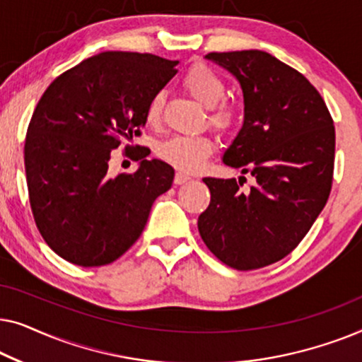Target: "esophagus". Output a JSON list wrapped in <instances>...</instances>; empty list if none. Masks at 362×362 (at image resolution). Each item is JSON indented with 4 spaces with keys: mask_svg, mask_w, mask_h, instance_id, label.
Here are the masks:
<instances>
[{
    "mask_svg": "<svg viewBox=\"0 0 362 362\" xmlns=\"http://www.w3.org/2000/svg\"><path fill=\"white\" fill-rule=\"evenodd\" d=\"M189 180H191V176L186 175V173L177 171L176 175H175V182H176V185H182V182H187Z\"/></svg>",
    "mask_w": 362,
    "mask_h": 362,
    "instance_id": "obj_1",
    "label": "esophagus"
}]
</instances>
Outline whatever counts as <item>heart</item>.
I'll list each match as a JSON object with an SVG mask.
<instances>
[{"label":"heart","instance_id":"obj_1","mask_svg":"<svg viewBox=\"0 0 362 362\" xmlns=\"http://www.w3.org/2000/svg\"><path fill=\"white\" fill-rule=\"evenodd\" d=\"M182 86L197 102L209 108V122L219 130L234 125L235 110L230 103L222 102L226 97V82L216 71L204 64L192 66L182 77ZM163 112V93L156 92L150 97L145 108V120L158 125ZM214 151V143L204 135H177L166 140L158 150L163 161L177 170L192 173L204 166L207 158Z\"/></svg>","mask_w":362,"mask_h":362}]
</instances>
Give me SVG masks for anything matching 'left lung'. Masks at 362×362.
<instances>
[{
  "label": "left lung",
  "instance_id": "1",
  "mask_svg": "<svg viewBox=\"0 0 362 362\" xmlns=\"http://www.w3.org/2000/svg\"><path fill=\"white\" fill-rule=\"evenodd\" d=\"M244 92V125L226 165L250 173L204 177L211 202L197 229L212 254L237 270H255L288 255L328 201L334 170V125L320 92L303 74L264 51L209 52Z\"/></svg>",
  "mask_w": 362,
  "mask_h": 362
}]
</instances>
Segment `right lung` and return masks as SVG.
Returning a JSON list of instances; mask_svg holds the SVG:
<instances>
[{
	"label": "right lung",
	"instance_id": "right-lung-1",
	"mask_svg": "<svg viewBox=\"0 0 362 362\" xmlns=\"http://www.w3.org/2000/svg\"><path fill=\"white\" fill-rule=\"evenodd\" d=\"M176 64L153 54L102 52L61 74L42 93L28 127L24 168L37 229L62 259L82 267L115 262L141 235L156 197L171 187L175 170L146 160L145 146L133 155L140 166L130 175H108V160L123 141L141 135L146 103L175 77Z\"/></svg>",
	"mask_w": 362,
	"mask_h": 362
}]
</instances>
